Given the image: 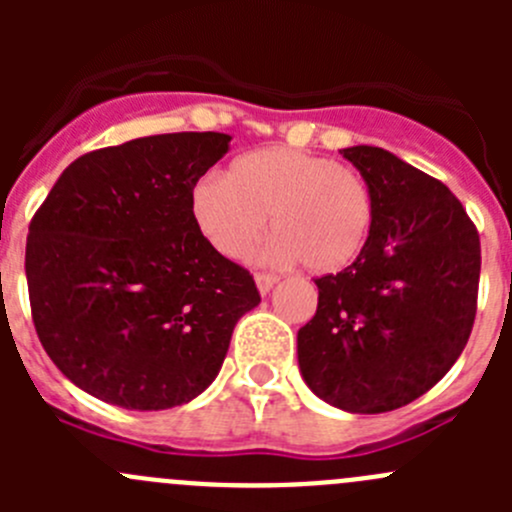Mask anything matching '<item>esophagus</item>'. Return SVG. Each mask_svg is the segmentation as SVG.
Masks as SVG:
<instances>
[{"label":"esophagus","mask_w":512,"mask_h":512,"mask_svg":"<svg viewBox=\"0 0 512 512\" xmlns=\"http://www.w3.org/2000/svg\"><path fill=\"white\" fill-rule=\"evenodd\" d=\"M255 282H257V289H260V294H267L277 285V275H270V272H257Z\"/></svg>","instance_id":"1"}]
</instances>
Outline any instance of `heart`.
<instances>
[{
    "label": "heart",
    "instance_id": "obj_1",
    "mask_svg": "<svg viewBox=\"0 0 512 512\" xmlns=\"http://www.w3.org/2000/svg\"><path fill=\"white\" fill-rule=\"evenodd\" d=\"M190 213L205 240L230 260L255 250L270 215L275 237L267 257L299 260L314 275H332L364 252L376 203L364 175L339 160L270 146L232 160L225 180H198Z\"/></svg>",
    "mask_w": 512,
    "mask_h": 512
}]
</instances>
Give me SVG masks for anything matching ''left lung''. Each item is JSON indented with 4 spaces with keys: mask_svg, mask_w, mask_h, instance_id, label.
Listing matches in <instances>:
<instances>
[{
    "mask_svg": "<svg viewBox=\"0 0 512 512\" xmlns=\"http://www.w3.org/2000/svg\"><path fill=\"white\" fill-rule=\"evenodd\" d=\"M342 153L371 185L374 230L347 270L314 280L317 312L299 329L297 359L319 399L384 414L436 386L466 347L480 240L441 180L384 148Z\"/></svg>",
    "mask_w": 512,
    "mask_h": 512,
    "instance_id": "left-lung-1",
    "label": "left lung"
}]
</instances>
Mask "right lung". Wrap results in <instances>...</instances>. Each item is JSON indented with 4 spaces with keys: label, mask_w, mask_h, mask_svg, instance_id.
Masks as SVG:
<instances>
[{
    "label": "right lung",
    "mask_w": 512,
    "mask_h": 512,
    "mask_svg": "<svg viewBox=\"0 0 512 512\" xmlns=\"http://www.w3.org/2000/svg\"><path fill=\"white\" fill-rule=\"evenodd\" d=\"M227 133H163L76 158L29 223L27 285L41 347L106 404L160 411L203 394L237 319L260 304L245 267L190 213Z\"/></svg>",
    "instance_id": "add662e5"
}]
</instances>
